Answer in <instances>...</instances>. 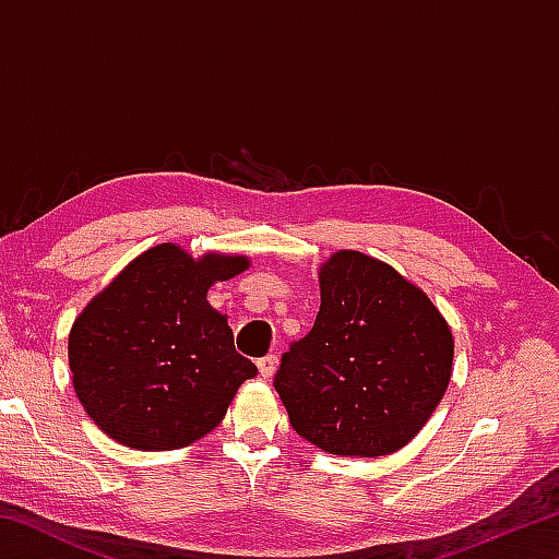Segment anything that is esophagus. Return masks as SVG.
Wrapping results in <instances>:
<instances>
[{"label":"esophagus","mask_w":559,"mask_h":559,"mask_svg":"<svg viewBox=\"0 0 559 559\" xmlns=\"http://www.w3.org/2000/svg\"><path fill=\"white\" fill-rule=\"evenodd\" d=\"M276 355H266V357H261L259 362H257V367H259V372H261V377L263 380H269V377L273 374V370H276Z\"/></svg>","instance_id":"esophagus-1"}]
</instances>
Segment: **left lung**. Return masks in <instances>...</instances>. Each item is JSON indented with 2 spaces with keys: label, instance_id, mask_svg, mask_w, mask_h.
Wrapping results in <instances>:
<instances>
[{
  "label": "left lung",
  "instance_id": "1",
  "mask_svg": "<svg viewBox=\"0 0 559 559\" xmlns=\"http://www.w3.org/2000/svg\"><path fill=\"white\" fill-rule=\"evenodd\" d=\"M318 281L316 323L273 380L290 427L335 456L400 451L449 386V323L427 293L359 251L333 253Z\"/></svg>",
  "mask_w": 559,
  "mask_h": 559
}]
</instances>
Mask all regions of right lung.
Instances as JSON below:
<instances>
[{"label":"right lung","instance_id":"obj_1","mask_svg":"<svg viewBox=\"0 0 559 559\" xmlns=\"http://www.w3.org/2000/svg\"><path fill=\"white\" fill-rule=\"evenodd\" d=\"M246 269V257L192 259L159 243L83 308L69 335L73 390L110 439L169 451L219 427L236 390L259 370L234 349L206 290Z\"/></svg>","mask_w":559,"mask_h":559}]
</instances>
